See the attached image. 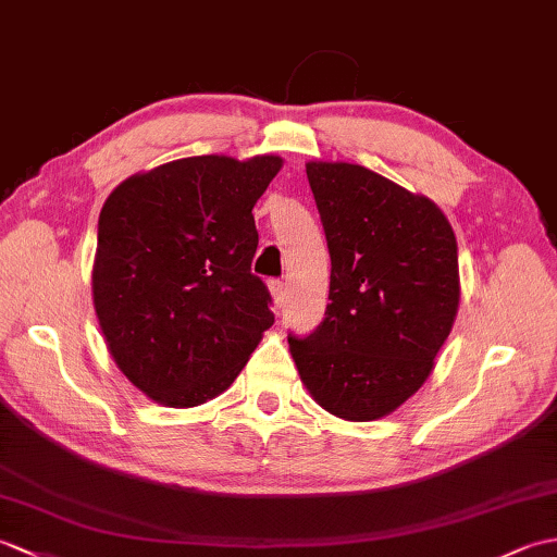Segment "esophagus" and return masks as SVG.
Returning a JSON list of instances; mask_svg holds the SVG:
<instances>
[{
	"mask_svg": "<svg viewBox=\"0 0 557 557\" xmlns=\"http://www.w3.org/2000/svg\"><path fill=\"white\" fill-rule=\"evenodd\" d=\"M268 289L272 294V301H275V306L285 304V282H282V280H268Z\"/></svg>",
	"mask_w": 557,
	"mask_h": 557,
	"instance_id": "1",
	"label": "esophagus"
}]
</instances>
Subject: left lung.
<instances>
[{
	"label": "left lung",
	"mask_w": 557,
	"mask_h": 557,
	"mask_svg": "<svg viewBox=\"0 0 557 557\" xmlns=\"http://www.w3.org/2000/svg\"><path fill=\"white\" fill-rule=\"evenodd\" d=\"M330 251V304L289 351L313 399L347 421L395 411L423 385L459 306L457 239L429 198L361 164L309 162Z\"/></svg>",
	"instance_id": "8db88e82"
}]
</instances>
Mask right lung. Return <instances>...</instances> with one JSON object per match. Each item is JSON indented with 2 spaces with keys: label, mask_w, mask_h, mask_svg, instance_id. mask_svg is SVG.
I'll return each instance as SVG.
<instances>
[{
  "label": "right lung",
  "mask_w": 557,
  "mask_h": 557,
  "mask_svg": "<svg viewBox=\"0 0 557 557\" xmlns=\"http://www.w3.org/2000/svg\"><path fill=\"white\" fill-rule=\"evenodd\" d=\"M280 168L277 156L184 158L104 200L92 304L116 366L164 407L218 397L275 323L251 272V210Z\"/></svg>",
  "instance_id": "right-lung-1"
}]
</instances>
